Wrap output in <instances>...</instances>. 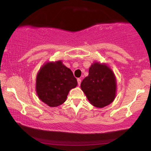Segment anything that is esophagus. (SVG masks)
<instances>
[{
	"label": "esophagus",
	"mask_w": 151,
	"mask_h": 151,
	"mask_svg": "<svg viewBox=\"0 0 151 151\" xmlns=\"http://www.w3.org/2000/svg\"><path fill=\"white\" fill-rule=\"evenodd\" d=\"M78 85H80V84H81V79H80V78H78Z\"/></svg>",
	"instance_id": "1"
}]
</instances>
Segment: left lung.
<instances>
[{
    "instance_id": "obj_1",
    "label": "left lung",
    "mask_w": 151,
    "mask_h": 151,
    "mask_svg": "<svg viewBox=\"0 0 151 151\" xmlns=\"http://www.w3.org/2000/svg\"><path fill=\"white\" fill-rule=\"evenodd\" d=\"M80 87L93 106L103 108L115 100L116 78L106 64L94 62L88 69V76L82 80Z\"/></svg>"
}]
</instances>
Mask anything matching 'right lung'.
Returning <instances> with one entry per match:
<instances>
[{
  "instance_id": "1",
  "label": "right lung",
  "mask_w": 151,
  "mask_h": 151,
  "mask_svg": "<svg viewBox=\"0 0 151 151\" xmlns=\"http://www.w3.org/2000/svg\"><path fill=\"white\" fill-rule=\"evenodd\" d=\"M77 85L73 72L62 60L45 63L36 76V91L38 98L51 107L63 104L70 90Z\"/></svg>"
}]
</instances>
